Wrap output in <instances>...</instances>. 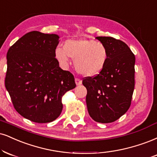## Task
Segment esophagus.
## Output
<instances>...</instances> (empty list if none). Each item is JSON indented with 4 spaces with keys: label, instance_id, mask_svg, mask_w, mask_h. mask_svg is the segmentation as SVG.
<instances>
[{
    "label": "esophagus",
    "instance_id": "34e87169",
    "mask_svg": "<svg viewBox=\"0 0 157 157\" xmlns=\"http://www.w3.org/2000/svg\"><path fill=\"white\" fill-rule=\"evenodd\" d=\"M75 83H76L77 86H80V85L82 84V80H81L80 79L76 78L75 79Z\"/></svg>",
    "mask_w": 157,
    "mask_h": 157
}]
</instances>
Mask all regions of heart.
Here are the masks:
<instances>
[{
  "label": "heart",
  "instance_id": "b5f03b06",
  "mask_svg": "<svg viewBox=\"0 0 157 157\" xmlns=\"http://www.w3.org/2000/svg\"><path fill=\"white\" fill-rule=\"evenodd\" d=\"M107 50L102 43L93 39H69L63 48L58 47L55 50L56 59L67 66L69 58L75 59L77 72L86 77H94L101 72L106 65Z\"/></svg>",
  "mask_w": 157,
  "mask_h": 157
}]
</instances>
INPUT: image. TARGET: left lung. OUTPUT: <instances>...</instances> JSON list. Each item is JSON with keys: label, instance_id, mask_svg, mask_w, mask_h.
<instances>
[{"label": "left lung", "instance_id": "obj_1", "mask_svg": "<svg viewBox=\"0 0 157 157\" xmlns=\"http://www.w3.org/2000/svg\"><path fill=\"white\" fill-rule=\"evenodd\" d=\"M96 39L106 47L107 60L97 76L82 80L87 89L88 113L95 121L107 124L124 115L135 88V57L124 41L112 37Z\"/></svg>", "mask_w": 157, "mask_h": 157}]
</instances>
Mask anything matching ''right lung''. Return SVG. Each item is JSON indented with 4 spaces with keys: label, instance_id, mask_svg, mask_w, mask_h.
Wrapping results in <instances>:
<instances>
[{
    "label": "right lung",
    "instance_id": "right-lung-1",
    "mask_svg": "<svg viewBox=\"0 0 157 157\" xmlns=\"http://www.w3.org/2000/svg\"><path fill=\"white\" fill-rule=\"evenodd\" d=\"M59 36L31 31L6 55L5 86L15 109L36 123H49L61 113V97L76 87L73 75L60 69L55 56Z\"/></svg>",
    "mask_w": 157,
    "mask_h": 157
}]
</instances>
